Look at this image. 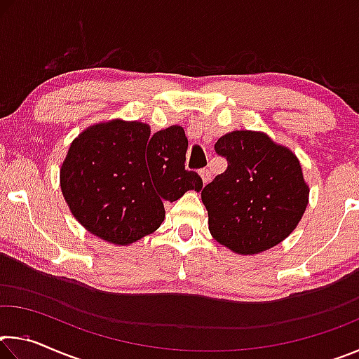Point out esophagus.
Segmentation results:
<instances>
[{"label":"esophagus","mask_w":359,"mask_h":359,"mask_svg":"<svg viewBox=\"0 0 359 359\" xmlns=\"http://www.w3.org/2000/svg\"><path fill=\"white\" fill-rule=\"evenodd\" d=\"M199 175H201L204 184H209L210 179H212V174H210L209 169H201V171H199Z\"/></svg>","instance_id":"34e87169"}]
</instances>
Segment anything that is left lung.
I'll return each mask as SVG.
<instances>
[{"instance_id":"left-lung-1","label":"left lung","mask_w":359,"mask_h":359,"mask_svg":"<svg viewBox=\"0 0 359 359\" xmlns=\"http://www.w3.org/2000/svg\"><path fill=\"white\" fill-rule=\"evenodd\" d=\"M215 151L226 158L228 168L201 191L212 238L239 255L280 244L309 203L299 160L258 131L228 133Z\"/></svg>"}]
</instances>
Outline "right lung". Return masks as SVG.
I'll return each instance as SVG.
<instances>
[{"mask_svg": "<svg viewBox=\"0 0 359 359\" xmlns=\"http://www.w3.org/2000/svg\"><path fill=\"white\" fill-rule=\"evenodd\" d=\"M187 149L179 125L155 135L142 121L90 126L72 141L60 169L65 201L90 233L130 245L160 228L165 203L203 188L201 177L185 169Z\"/></svg>", "mask_w": 359, "mask_h": 359, "instance_id": "right-lung-1", "label": "right lung"}]
</instances>
